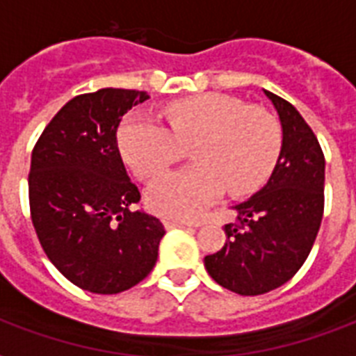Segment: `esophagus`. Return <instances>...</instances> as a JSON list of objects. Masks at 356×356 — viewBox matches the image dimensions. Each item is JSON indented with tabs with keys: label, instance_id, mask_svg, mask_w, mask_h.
Returning <instances> with one entry per match:
<instances>
[{
	"label": "esophagus",
	"instance_id": "esophagus-1",
	"mask_svg": "<svg viewBox=\"0 0 356 356\" xmlns=\"http://www.w3.org/2000/svg\"><path fill=\"white\" fill-rule=\"evenodd\" d=\"M194 227L190 222H181V220H168L166 229H188Z\"/></svg>",
	"mask_w": 356,
	"mask_h": 356
}]
</instances>
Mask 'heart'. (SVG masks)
I'll use <instances>...</instances> for the list:
<instances>
[{
  "label": "heart",
  "mask_w": 356,
  "mask_h": 356,
  "mask_svg": "<svg viewBox=\"0 0 356 356\" xmlns=\"http://www.w3.org/2000/svg\"><path fill=\"white\" fill-rule=\"evenodd\" d=\"M166 123L133 113L118 129L123 159L138 177H153L194 144L195 164L164 173L147 188V203L168 218L201 216L227 190L253 194L270 179L281 153V125L271 113L225 94L179 99L168 105Z\"/></svg>",
  "instance_id": "b5f03b06"
}]
</instances>
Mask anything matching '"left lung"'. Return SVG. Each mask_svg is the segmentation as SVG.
<instances>
[{
    "instance_id": "obj_1",
    "label": "left lung",
    "mask_w": 356,
    "mask_h": 356,
    "mask_svg": "<svg viewBox=\"0 0 356 356\" xmlns=\"http://www.w3.org/2000/svg\"><path fill=\"white\" fill-rule=\"evenodd\" d=\"M282 129L281 153L268 183L234 205L225 245L207 254L209 275L231 292L260 296L290 281L309 257L323 216L325 159L293 105L264 90Z\"/></svg>"
}]
</instances>
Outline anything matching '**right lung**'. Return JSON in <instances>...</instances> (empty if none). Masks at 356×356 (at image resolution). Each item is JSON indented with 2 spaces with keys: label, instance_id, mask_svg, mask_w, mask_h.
Here are the masks:
<instances>
[{
  "label": "right lung",
  "instance_id": "right-lung-1",
  "mask_svg": "<svg viewBox=\"0 0 356 356\" xmlns=\"http://www.w3.org/2000/svg\"><path fill=\"white\" fill-rule=\"evenodd\" d=\"M147 92L102 88L70 99L49 122L31 155V218L51 264L75 286L118 293L149 275L164 227L131 211V183L116 131Z\"/></svg>",
  "mask_w": 356,
  "mask_h": 356
}]
</instances>
